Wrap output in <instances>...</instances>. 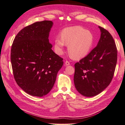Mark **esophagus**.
Returning <instances> with one entry per match:
<instances>
[{"mask_svg":"<svg viewBox=\"0 0 125 125\" xmlns=\"http://www.w3.org/2000/svg\"><path fill=\"white\" fill-rule=\"evenodd\" d=\"M65 65H70V62H69L68 61H65Z\"/></svg>","mask_w":125,"mask_h":125,"instance_id":"34e87169","label":"esophagus"}]
</instances>
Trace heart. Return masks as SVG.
<instances>
[{"instance_id":"obj_1","label":"heart","mask_w":125,"mask_h":125,"mask_svg":"<svg viewBox=\"0 0 125 125\" xmlns=\"http://www.w3.org/2000/svg\"><path fill=\"white\" fill-rule=\"evenodd\" d=\"M61 37L55 39V50L62 54L65 45H68V52L73 59L78 60L87 55L94 43V36L89 31L81 26L65 28L61 31Z\"/></svg>"}]
</instances>
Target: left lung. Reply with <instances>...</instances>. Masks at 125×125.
Masks as SVG:
<instances>
[{
	"label": "left lung",
	"mask_w": 125,
	"mask_h": 125,
	"mask_svg": "<svg viewBox=\"0 0 125 125\" xmlns=\"http://www.w3.org/2000/svg\"><path fill=\"white\" fill-rule=\"evenodd\" d=\"M99 28L101 34L97 46L75 64L74 84L85 97L96 95L109 85L117 62V48L112 36L105 28Z\"/></svg>",
	"instance_id": "1"
}]
</instances>
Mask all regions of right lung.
<instances>
[{
    "instance_id": "add662e5",
    "label": "right lung",
    "mask_w": 125,
    "mask_h": 125,
    "mask_svg": "<svg viewBox=\"0 0 125 125\" xmlns=\"http://www.w3.org/2000/svg\"><path fill=\"white\" fill-rule=\"evenodd\" d=\"M53 23L44 20L22 29L11 47L10 61L17 84L27 94L42 97L55 84L63 59L52 51L49 34Z\"/></svg>"
}]
</instances>
